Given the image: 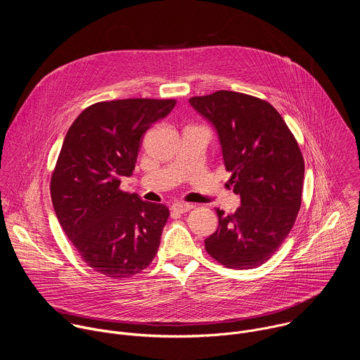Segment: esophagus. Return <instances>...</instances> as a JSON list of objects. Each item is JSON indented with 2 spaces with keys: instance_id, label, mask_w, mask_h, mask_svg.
I'll list each match as a JSON object with an SVG mask.
<instances>
[{
  "instance_id": "34e87169",
  "label": "esophagus",
  "mask_w": 360,
  "mask_h": 360,
  "mask_svg": "<svg viewBox=\"0 0 360 360\" xmlns=\"http://www.w3.org/2000/svg\"><path fill=\"white\" fill-rule=\"evenodd\" d=\"M193 207L191 203H185V202H176V203H174L172 207H171V211H174V212H176V214H185V212H188V211H191Z\"/></svg>"
}]
</instances>
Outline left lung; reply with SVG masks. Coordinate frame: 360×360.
Listing matches in <instances>:
<instances>
[{"label":"left lung","instance_id":"left-lung-1","mask_svg":"<svg viewBox=\"0 0 360 360\" xmlns=\"http://www.w3.org/2000/svg\"><path fill=\"white\" fill-rule=\"evenodd\" d=\"M218 134L229 182L240 207L226 215L205 249L221 265L252 269L265 264L290 232L302 202L304 162L299 145L269 102L233 91L189 99Z\"/></svg>","mask_w":360,"mask_h":360}]
</instances>
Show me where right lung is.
<instances>
[{
	"label": "right lung",
	"instance_id": "obj_1",
	"mask_svg": "<svg viewBox=\"0 0 360 360\" xmlns=\"http://www.w3.org/2000/svg\"><path fill=\"white\" fill-rule=\"evenodd\" d=\"M175 99L129 98L85 108L70 127L51 178V199L84 262L112 279L143 271L160 248L169 210L120 189L131 176L141 138Z\"/></svg>",
	"mask_w": 360,
	"mask_h": 360
}]
</instances>
